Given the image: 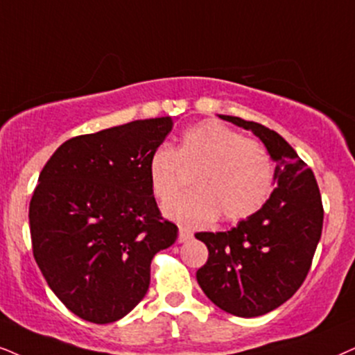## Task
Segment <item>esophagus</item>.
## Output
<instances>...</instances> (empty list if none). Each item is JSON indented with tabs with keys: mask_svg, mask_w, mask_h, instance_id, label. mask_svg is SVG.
I'll list each match as a JSON object with an SVG mask.
<instances>
[{
	"mask_svg": "<svg viewBox=\"0 0 355 355\" xmlns=\"http://www.w3.org/2000/svg\"><path fill=\"white\" fill-rule=\"evenodd\" d=\"M191 237H193L191 231L185 230V227H180V230H178V242H187V241H190Z\"/></svg>",
	"mask_w": 355,
	"mask_h": 355,
	"instance_id": "obj_1",
	"label": "esophagus"
}]
</instances>
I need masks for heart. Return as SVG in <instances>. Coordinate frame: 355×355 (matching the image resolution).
I'll return each instance as SVG.
<instances>
[{"label":"heart","mask_w":355,"mask_h":355,"mask_svg":"<svg viewBox=\"0 0 355 355\" xmlns=\"http://www.w3.org/2000/svg\"><path fill=\"white\" fill-rule=\"evenodd\" d=\"M193 172L195 190L164 208V214L187 227L219 218L239 221L255 213L272 187V160L266 147L242 137L219 121H201L183 131L178 146L159 144L147 160L152 193L167 203Z\"/></svg>","instance_id":"heart-1"}]
</instances>
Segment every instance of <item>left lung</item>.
Returning a JSON list of instances; mask_svg holds the SVG:
<instances>
[{
	"label": "left lung",
	"instance_id": "left-lung-1",
	"mask_svg": "<svg viewBox=\"0 0 355 355\" xmlns=\"http://www.w3.org/2000/svg\"><path fill=\"white\" fill-rule=\"evenodd\" d=\"M219 118L263 142L275 162L277 188L257 213L231 231L196 232L209 252L196 280L223 311L255 318L284 304L302 286L321 239L324 211L311 168L280 134L236 116Z\"/></svg>",
	"mask_w": 355,
	"mask_h": 355
}]
</instances>
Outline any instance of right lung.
Listing matches in <instances>:
<instances>
[{
    "mask_svg": "<svg viewBox=\"0 0 355 355\" xmlns=\"http://www.w3.org/2000/svg\"><path fill=\"white\" fill-rule=\"evenodd\" d=\"M172 128L167 116L71 137L39 175L29 205L34 259L85 321L106 324L132 311L149 290L154 255L177 241L147 175L150 152Z\"/></svg>",
    "mask_w": 355,
    "mask_h": 355,
    "instance_id": "obj_1",
    "label": "right lung"
}]
</instances>
